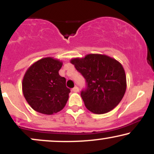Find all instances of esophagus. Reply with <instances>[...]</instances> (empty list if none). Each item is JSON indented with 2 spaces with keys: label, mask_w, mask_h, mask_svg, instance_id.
I'll return each instance as SVG.
<instances>
[{
  "label": "esophagus",
  "mask_w": 154,
  "mask_h": 154,
  "mask_svg": "<svg viewBox=\"0 0 154 154\" xmlns=\"http://www.w3.org/2000/svg\"><path fill=\"white\" fill-rule=\"evenodd\" d=\"M72 91L75 92V93H77V92H79V88H78V87H77V86H75V87L73 89H72Z\"/></svg>",
  "instance_id": "1"
}]
</instances>
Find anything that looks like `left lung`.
I'll return each mask as SVG.
<instances>
[{
  "label": "left lung",
  "instance_id": "8db88e82",
  "mask_svg": "<svg viewBox=\"0 0 154 154\" xmlns=\"http://www.w3.org/2000/svg\"><path fill=\"white\" fill-rule=\"evenodd\" d=\"M70 62L86 80L87 88L81 92V97L88 110L105 114L119 103L126 91L127 79L119 61L106 55L92 54Z\"/></svg>",
  "mask_w": 154,
  "mask_h": 154
}]
</instances>
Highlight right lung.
Returning <instances> with one entry per match:
<instances>
[{
    "instance_id": "add662e5",
    "label": "right lung",
    "mask_w": 154,
    "mask_h": 154,
    "mask_svg": "<svg viewBox=\"0 0 154 154\" xmlns=\"http://www.w3.org/2000/svg\"><path fill=\"white\" fill-rule=\"evenodd\" d=\"M63 63L53 57L38 60L27 69L22 80V92L29 105L47 115L56 114L66 105L70 93L66 79L59 74Z\"/></svg>"
}]
</instances>
